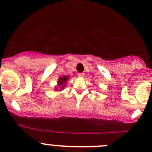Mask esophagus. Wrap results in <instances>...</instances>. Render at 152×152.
<instances>
[{
  "label": "esophagus",
  "mask_w": 152,
  "mask_h": 152,
  "mask_svg": "<svg viewBox=\"0 0 152 152\" xmlns=\"http://www.w3.org/2000/svg\"><path fill=\"white\" fill-rule=\"evenodd\" d=\"M78 76H79V77H80V78L85 77V73H79V74H78Z\"/></svg>",
  "instance_id": "obj_1"
}]
</instances>
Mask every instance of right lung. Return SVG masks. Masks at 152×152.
I'll return each mask as SVG.
<instances>
[{
	"mask_svg": "<svg viewBox=\"0 0 152 152\" xmlns=\"http://www.w3.org/2000/svg\"><path fill=\"white\" fill-rule=\"evenodd\" d=\"M70 79L68 76H60V77L58 79V82H57V87H55L54 90L56 91L59 90V91H62V90H64V88L65 87V85H66L67 80Z\"/></svg>",
	"mask_w": 152,
	"mask_h": 152,
	"instance_id": "obj_1",
	"label": "right lung"
}]
</instances>
